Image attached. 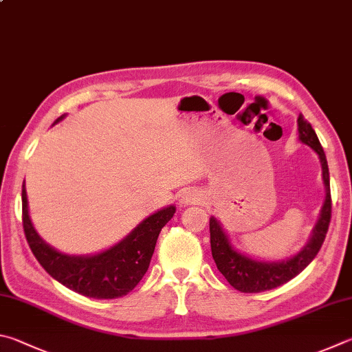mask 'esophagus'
I'll use <instances>...</instances> for the list:
<instances>
[{
	"label": "esophagus",
	"instance_id": "1",
	"mask_svg": "<svg viewBox=\"0 0 352 352\" xmlns=\"http://www.w3.org/2000/svg\"><path fill=\"white\" fill-rule=\"evenodd\" d=\"M201 200H203L201 194L194 189H189V190H186V192H183V195H182V203L186 204V206L188 204H198Z\"/></svg>",
	"mask_w": 352,
	"mask_h": 352
}]
</instances>
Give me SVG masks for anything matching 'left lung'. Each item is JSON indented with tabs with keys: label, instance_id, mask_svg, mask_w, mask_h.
I'll return each mask as SVG.
<instances>
[{
	"label": "left lung",
	"instance_id": "obj_1",
	"mask_svg": "<svg viewBox=\"0 0 352 352\" xmlns=\"http://www.w3.org/2000/svg\"><path fill=\"white\" fill-rule=\"evenodd\" d=\"M298 140L303 144L316 152L322 164V178L324 186V201L318 214L317 223L312 228L306 245L297 254L286 260L270 261L258 260L251 255L240 252L235 249L231 239L223 229L221 223L210 217L209 231H210V251L219 271L232 287L241 292H261L274 289L280 285L289 282L291 278L298 276L306 266H308L316 255L320 251L323 240L327 237L329 220H331V190H329V170L327 155H324L320 142H318L316 131L305 120L302 113L298 115Z\"/></svg>",
	"mask_w": 352,
	"mask_h": 352
}]
</instances>
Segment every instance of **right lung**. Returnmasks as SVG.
<instances>
[{"mask_svg":"<svg viewBox=\"0 0 352 352\" xmlns=\"http://www.w3.org/2000/svg\"><path fill=\"white\" fill-rule=\"evenodd\" d=\"M65 117L56 118L52 126ZM21 200L24 234L35 258L56 282L91 298H118L129 294L148 271L160 231L175 214V206L169 204L146 217L124 239L104 251L69 255L44 241L32 225L24 183Z\"/></svg>","mask_w":352,"mask_h":352,"instance_id":"add662e5","label":"right lung"}]
</instances>
